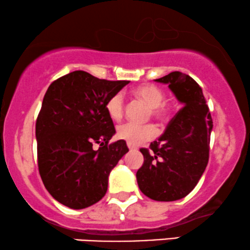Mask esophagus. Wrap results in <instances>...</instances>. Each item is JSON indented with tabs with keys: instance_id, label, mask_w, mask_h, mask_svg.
Instances as JSON below:
<instances>
[{
	"instance_id": "1",
	"label": "esophagus",
	"mask_w": 250,
	"mask_h": 250,
	"mask_svg": "<svg viewBox=\"0 0 250 250\" xmlns=\"http://www.w3.org/2000/svg\"><path fill=\"white\" fill-rule=\"evenodd\" d=\"M128 149H129V150L132 151V150H135V149H137V148H135V147H133V146H129V145H128Z\"/></svg>"
}]
</instances>
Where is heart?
I'll return each instance as SVG.
<instances>
[{
	"label": "heart",
	"mask_w": 250,
	"mask_h": 250,
	"mask_svg": "<svg viewBox=\"0 0 250 250\" xmlns=\"http://www.w3.org/2000/svg\"><path fill=\"white\" fill-rule=\"evenodd\" d=\"M133 95L149 106V117L153 116L161 122H167L170 119L173 111L172 104L163 100L164 90L160 86L153 83L141 85L133 89ZM105 111L112 121H121L125 112L124 96L122 93H116L109 97L105 102ZM156 134L157 128L150 124L137 125L127 123L118 126L117 128L118 139L134 147L151 140L156 137Z\"/></svg>",
	"instance_id": "1"
}]
</instances>
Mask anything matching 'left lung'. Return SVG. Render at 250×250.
<instances>
[{
	"instance_id": "left-lung-1",
	"label": "left lung",
	"mask_w": 250,
	"mask_h": 250,
	"mask_svg": "<svg viewBox=\"0 0 250 250\" xmlns=\"http://www.w3.org/2000/svg\"><path fill=\"white\" fill-rule=\"evenodd\" d=\"M155 82L167 83L184 104L150 150L141 148L144 164L137 172L139 188L155 201H177L192 192L209 161L212 119L202 88L179 71Z\"/></svg>"
}]
</instances>
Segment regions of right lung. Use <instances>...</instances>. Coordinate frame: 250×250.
I'll return each instance as SVG.
<instances>
[{
    "mask_svg": "<svg viewBox=\"0 0 250 250\" xmlns=\"http://www.w3.org/2000/svg\"><path fill=\"white\" fill-rule=\"evenodd\" d=\"M128 83L73 71L44 94L35 124L39 172L50 195L71 209L99 202L110 172L128 151L125 141L109 144L116 129L105 111L109 97Z\"/></svg>",
    "mask_w": 250,
    "mask_h": 250,
    "instance_id": "right-lung-1",
    "label": "right lung"
}]
</instances>
